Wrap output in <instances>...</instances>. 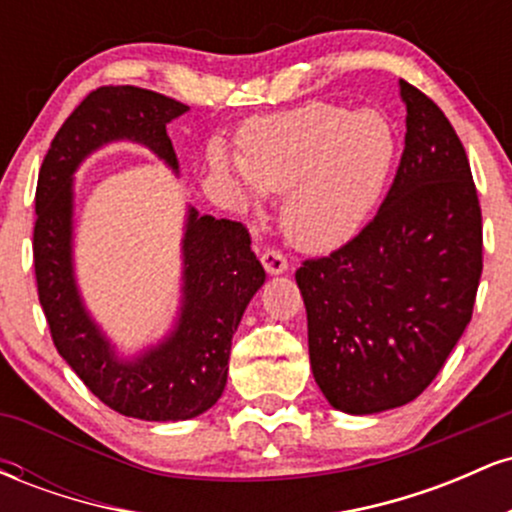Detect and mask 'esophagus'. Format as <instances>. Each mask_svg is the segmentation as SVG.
Segmentation results:
<instances>
[{
	"mask_svg": "<svg viewBox=\"0 0 512 512\" xmlns=\"http://www.w3.org/2000/svg\"><path fill=\"white\" fill-rule=\"evenodd\" d=\"M260 260H262L264 269H267L269 274H281V272H286V269H289V260H286V257L281 255L279 250H264Z\"/></svg>",
	"mask_w": 512,
	"mask_h": 512,
	"instance_id": "34e87169",
	"label": "esophagus"
}]
</instances>
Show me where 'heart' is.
<instances>
[{
  "mask_svg": "<svg viewBox=\"0 0 512 512\" xmlns=\"http://www.w3.org/2000/svg\"><path fill=\"white\" fill-rule=\"evenodd\" d=\"M399 151L397 129L375 108L313 101L252 117L238 156L209 154L219 178L240 182L243 202L281 195V228L303 250H332L354 238L383 199Z\"/></svg>",
  "mask_w": 512,
  "mask_h": 512,
  "instance_id": "1",
  "label": "heart"
}]
</instances>
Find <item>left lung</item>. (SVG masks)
<instances>
[{"instance_id":"obj_1","label":"left lung","mask_w":512,"mask_h":512,"mask_svg":"<svg viewBox=\"0 0 512 512\" xmlns=\"http://www.w3.org/2000/svg\"><path fill=\"white\" fill-rule=\"evenodd\" d=\"M407 134L378 214L296 269L310 368L346 414L402 407L433 383L472 320L481 207L464 146L426 93L399 79Z\"/></svg>"}]
</instances>
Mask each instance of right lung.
<instances>
[{
    "label": "right lung",
    "instance_id": "obj_1",
    "mask_svg": "<svg viewBox=\"0 0 512 512\" xmlns=\"http://www.w3.org/2000/svg\"><path fill=\"white\" fill-rule=\"evenodd\" d=\"M182 113L185 103L146 88H96L52 139L35 190L33 264L52 342L103 404L144 421H185L219 402L231 339L267 276L243 223L190 209L182 238V308L166 342L122 361L88 317L72 267L74 170L117 139L146 146L178 170L166 125Z\"/></svg>",
    "mask_w": 512,
    "mask_h": 512
}]
</instances>
